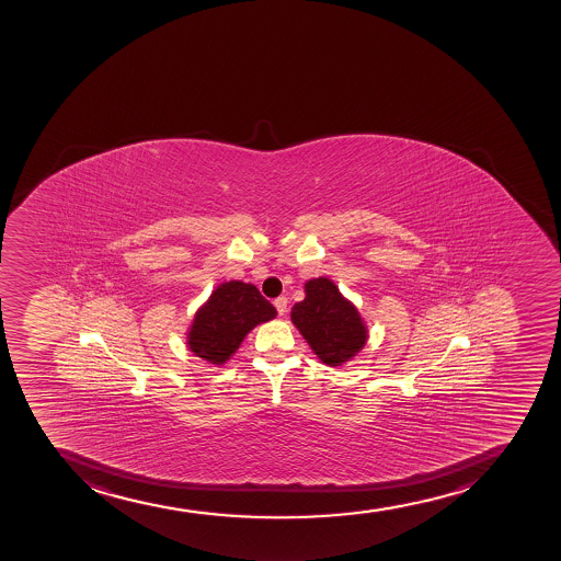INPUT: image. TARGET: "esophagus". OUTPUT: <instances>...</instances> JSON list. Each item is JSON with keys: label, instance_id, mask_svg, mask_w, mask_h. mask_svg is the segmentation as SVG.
<instances>
[{"label": "esophagus", "instance_id": "34e87169", "mask_svg": "<svg viewBox=\"0 0 561 561\" xmlns=\"http://www.w3.org/2000/svg\"><path fill=\"white\" fill-rule=\"evenodd\" d=\"M273 305H275V308H277V312L280 313V316H284V313H286V310H288V299H286L284 295L277 297V299L273 301Z\"/></svg>", "mask_w": 561, "mask_h": 561}]
</instances>
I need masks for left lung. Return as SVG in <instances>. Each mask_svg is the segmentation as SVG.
<instances>
[{"instance_id": "obj_1", "label": "left lung", "mask_w": 561, "mask_h": 561, "mask_svg": "<svg viewBox=\"0 0 561 561\" xmlns=\"http://www.w3.org/2000/svg\"><path fill=\"white\" fill-rule=\"evenodd\" d=\"M291 323L324 366L337 367L353 360L369 337L358 308L343 297L329 277L305 283V299L291 308Z\"/></svg>"}]
</instances>
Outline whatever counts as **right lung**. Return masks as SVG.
Here are the masks:
<instances>
[{
  "label": "right lung",
  "mask_w": 561,
  "mask_h": 561,
  "mask_svg": "<svg viewBox=\"0 0 561 561\" xmlns=\"http://www.w3.org/2000/svg\"><path fill=\"white\" fill-rule=\"evenodd\" d=\"M275 316V307L253 284L221 283L195 312L186 332V345L208 364L224 366L256 324L272 321Z\"/></svg>",
  "instance_id": "obj_1"
}]
</instances>
